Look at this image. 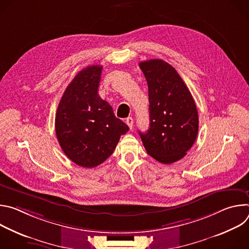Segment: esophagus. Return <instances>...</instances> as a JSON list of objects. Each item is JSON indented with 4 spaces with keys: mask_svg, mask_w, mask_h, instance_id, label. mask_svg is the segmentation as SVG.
I'll list each match as a JSON object with an SVG mask.
<instances>
[{
    "mask_svg": "<svg viewBox=\"0 0 249 249\" xmlns=\"http://www.w3.org/2000/svg\"><path fill=\"white\" fill-rule=\"evenodd\" d=\"M126 124L128 125V127L130 128V129H132L133 128V123H134V120H133V118L132 117H128L127 119H126Z\"/></svg>",
    "mask_w": 249,
    "mask_h": 249,
    "instance_id": "obj_1",
    "label": "esophagus"
}]
</instances>
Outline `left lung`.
Listing matches in <instances>:
<instances>
[{"mask_svg": "<svg viewBox=\"0 0 249 249\" xmlns=\"http://www.w3.org/2000/svg\"><path fill=\"white\" fill-rule=\"evenodd\" d=\"M149 89L150 128L139 132L147 153L165 164L181 160L197 138L199 118L191 92L168 63L152 59L139 64Z\"/></svg>", "mask_w": 249, "mask_h": 249, "instance_id": "8db88e82", "label": "left lung"}]
</instances>
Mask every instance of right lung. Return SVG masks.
I'll return each instance as SVG.
<instances>
[{
  "instance_id": "add662e5",
  "label": "right lung",
  "mask_w": 249,
  "mask_h": 249,
  "mask_svg": "<svg viewBox=\"0 0 249 249\" xmlns=\"http://www.w3.org/2000/svg\"><path fill=\"white\" fill-rule=\"evenodd\" d=\"M102 66L83 69L69 84L59 102L55 130L65 155L83 167L107 160L129 127L116 118L107 101L98 95Z\"/></svg>"
}]
</instances>
